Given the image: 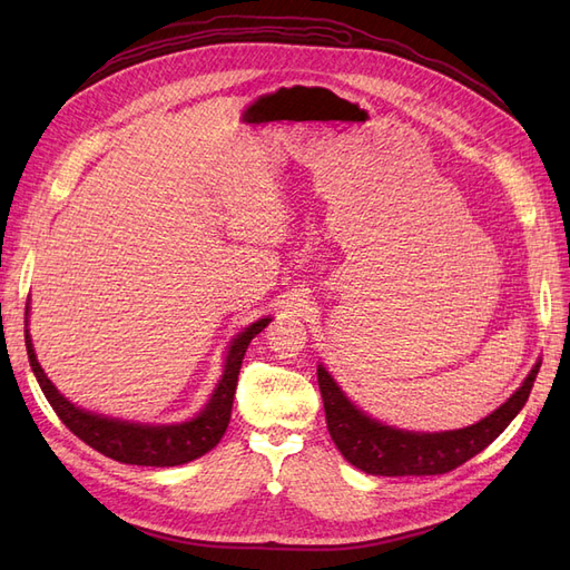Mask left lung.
<instances>
[{
    "label": "left lung",
    "instance_id": "obj_1",
    "mask_svg": "<svg viewBox=\"0 0 570 570\" xmlns=\"http://www.w3.org/2000/svg\"><path fill=\"white\" fill-rule=\"evenodd\" d=\"M540 361L532 366L523 385L492 411L488 419L446 433H409L368 419L358 411L323 366H318V387L323 396L327 433L342 456L371 475H442L454 471L494 442L515 419L538 377Z\"/></svg>",
    "mask_w": 570,
    "mask_h": 570
}]
</instances>
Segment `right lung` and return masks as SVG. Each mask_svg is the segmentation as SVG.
Masks as SVG:
<instances>
[{"mask_svg":"<svg viewBox=\"0 0 570 570\" xmlns=\"http://www.w3.org/2000/svg\"><path fill=\"white\" fill-rule=\"evenodd\" d=\"M271 318H258L256 323L245 327V333H239L233 340L228 358H226V368H223V375L212 394L209 404L199 411L197 419L178 423V425L128 423V421L97 416V413L85 411L68 402L66 396L59 394V390L51 385L42 366L38 364V356H36V350H32L28 331H26V350L30 358V368L36 373L47 402L57 411L61 423L71 430L73 435H78L85 444H90L92 450L114 461L132 463V465H157V469H164V465H180V463L193 461L206 452H212L220 442L223 433H226V428L230 423L237 375H239V366H243L245 352L249 347V342L262 333Z\"/></svg>","mask_w":570,"mask_h":570,"instance_id":"right-lung-1","label":"right lung"}]
</instances>
